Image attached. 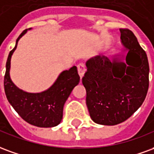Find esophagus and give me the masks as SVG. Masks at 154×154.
Here are the masks:
<instances>
[{"label":"esophagus","instance_id":"esophagus-1","mask_svg":"<svg viewBox=\"0 0 154 154\" xmlns=\"http://www.w3.org/2000/svg\"><path fill=\"white\" fill-rule=\"evenodd\" d=\"M77 69H78V73L79 76H80V78H82L83 76H84V74L85 72V65L83 63H79L77 66Z\"/></svg>","mask_w":154,"mask_h":154}]
</instances>
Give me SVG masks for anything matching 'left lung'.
<instances>
[{"label": "left lung", "mask_w": 154, "mask_h": 154, "mask_svg": "<svg viewBox=\"0 0 154 154\" xmlns=\"http://www.w3.org/2000/svg\"><path fill=\"white\" fill-rule=\"evenodd\" d=\"M127 50L125 62L119 55L112 58L97 56L86 62L82 78L86 89V104L95 123L115 125L139 109L149 89V66L146 52L128 29H120Z\"/></svg>", "instance_id": "left-lung-1"}]
</instances>
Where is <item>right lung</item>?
<instances>
[{
    "label": "right lung",
    "instance_id": "add662e5",
    "mask_svg": "<svg viewBox=\"0 0 154 154\" xmlns=\"http://www.w3.org/2000/svg\"><path fill=\"white\" fill-rule=\"evenodd\" d=\"M26 32L27 29L23 30L19 36L15 47L8 56L4 78L5 95L13 108L25 122L38 127H53L61 122L64 104L79 84V75L77 67L73 66L60 73L51 88L42 93H27L16 87L10 77L11 59L18 41Z\"/></svg>",
    "mask_w": 154,
    "mask_h": 154
}]
</instances>
